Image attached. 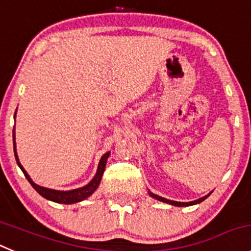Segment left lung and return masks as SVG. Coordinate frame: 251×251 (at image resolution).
Listing matches in <instances>:
<instances>
[{
	"instance_id": "left-lung-1",
	"label": "left lung",
	"mask_w": 251,
	"mask_h": 251,
	"mask_svg": "<svg viewBox=\"0 0 251 251\" xmlns=\"http://www.w3.org/2000/svg\"><path fill=\"white\" fill-rule=\"evenodd\" d=\"M150 196H151L152 199L159 200V201L165 202V203H170V204H173V206H177V207H183V206H192V204L200 203V202L204 201V200H206L209 195L204 196V197H202V199L196 200V201H192V202H176V201H171V200H166V199H164V197H160V196L154 195V193H151V192H150Z\"/></svg>"
}]
</instances>
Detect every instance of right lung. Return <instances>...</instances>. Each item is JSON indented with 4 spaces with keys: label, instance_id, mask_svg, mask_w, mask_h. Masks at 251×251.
<instances>
[{
    "label": "right lung",
    "instance_id": "add662e5",
    "mask_svg": "<svg viewBox=\"0 0 251 251\" xmlns=\"http://www.w3.org/2000/svg\"><path fill=\"white\" fill-rule=\"evenodd\" d=\"M14 116H16V114H14ZM13 148H14V156H16L17 164H18V166L21 168V170L23 171V174H25V176L27 177V180L29 181L30 185L33 186V188H34L40 196H43L44 199L49 200V201L56 202V203H65V204H71V203H76V202L82 201V200L87 199L88 196H91L92 193L96 191V188L99 187L100 182H101L102 175H103L104 168H106L107 157H108L109 155V152H107V154H104L103 156L101 157L96 175H95V177L92 178V181L88 183V185L83 186V187L81 188H76V190H71V191H56V190H50V188L42 187V186L33 182L32 178H30L29 175L27 174V171H25V169H23V166L21 165L18 156H17L16 142H14V132H13Z\"/></svg>",
    "mask_w": 251,
    "mask_h": 251
}]
</instances>
